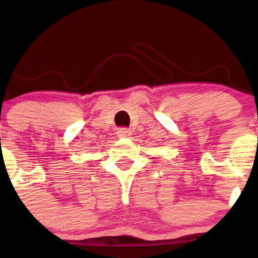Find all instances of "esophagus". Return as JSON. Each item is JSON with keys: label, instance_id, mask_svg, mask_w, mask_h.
<instances>
[{"label": "esophagus", "instance_id": "obj_1", "mask_svg": "<svg viewBox=\"0 0 258 258\" xmlns=\"http://www.w3.org/2000/svg\"><path fill=\"white\" fill-rule=\"evenodd\" d=\"M116 135L117 137H121V138L128 137V136H131V131H130L128 128H126V127H121V128L117 130Z\"/></svg>", "mask_w": 258, "mask_h": 258}]
</instances>
